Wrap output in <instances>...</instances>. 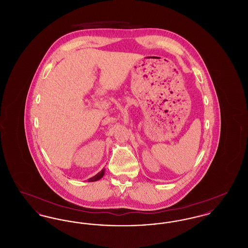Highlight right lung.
<instances>
[{"instance_id": "obj_1", "label": "right lung", "mask_w": 248, "mask_h": 248, "mask_svg": "<svg viewBox=\"0 0 248 248\" xmlns=\"http://www.w3.org/2000/svg\"><path fill=\"white\" fill-rule=\"evenodd\" d=\"M104 173H105V170H104V169H102V170H101L99 173H97L94 177L89 178V179H88V181H89V182H92V181H96V180L100 179L101 177L104 176Z\"/></svg>"}]
</instances>
